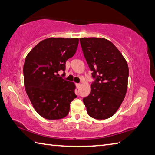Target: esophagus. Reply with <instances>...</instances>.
<instances>
[{"label":"esophagus","mask_w":155,"mask_h":155,"mask_svg":"<svg viewBox=\"0 0 155 155\" xmlns=\"http://www.w3.org/2000/svg\"><path fill=\"white\" fill-rule=\"evenodd\" d=\"M76 85H77V88H79L80 86H81V84L80 83H76Z\"/></svg>","instance_id":"1"}]
</instances>
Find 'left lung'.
I'll use <instances>...</instances> for the list:
<instances>
[{
  "mask_svg": "<svg viewBox=\"0 0 155 155\" xmlns=\"http://www.w3.org/2000/svg\"><path fill=\"white\" fill-rule=\"evenodd\" d=\"M84 57L92 73L89 96L83 99L87 114L104 120L115 114L127 90V62L114 44L104 38H80Z\"/></svg>",
  "mask_w": 155,
  "mask_h": 155,
  "instance_id": "8db88e82",
  "label": "left lung"
}]
</instances>
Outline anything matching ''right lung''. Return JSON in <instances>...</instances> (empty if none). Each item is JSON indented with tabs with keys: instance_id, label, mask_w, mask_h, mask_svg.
Here are the masks:
<instances>
[{
	"instance_id": "obj_1",
	"label": "right lung",
	"mask_w": 155,
	"mask_h": 155,
	"mask_svg": "<svg viewBox=\"0 0 155 155\" xmlns=\"http://www.w3.org/2000/svg\"><path fill=\"white\" fill-rule=\"evenodd\" d=\"M78 38H48L38 43L25 59L23 74L26 91L34 109L48 120L67 116L70 103L77 97L75 85L60 77L65 62L74 55ZM61 75V76H62Z\"/></svg>"
}]
</instances>
